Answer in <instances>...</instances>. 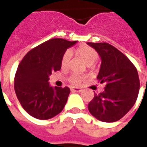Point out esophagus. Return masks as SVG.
<instances>
[{
	"instance_id": "34e87169",
	"label": "esophagus",
	"mask_w": 147,
	"mask_h": 147,
	"mask_svg": "<svg viewBox=\"0 0 147 147\" xmlns=\"http://www.w3.org/2000/svg\"><path fill=\"white\" fill-rule=\"evenodd\" d=\"M71 90L73 92H81V91L83 90L81 88H78V87H72Z\"/></svg>"
}]
</instances>
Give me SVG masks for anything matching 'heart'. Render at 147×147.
<instances>
[{
	"label": "heart",
	"instance_id": "1",
	"mask_svg": "<svg viewBox=\"0 0 147 147\" xmlns=\"http://www.w3.org/2000/svg\"><path fill=\"white\" fill-rule=\"evenodd\" d=\"M77 53L83 61L86 62L88 65L94 64L98 59V53L95 49L90 46H81L76 50ZM71 59V52L66 51L62 55L61 60V65L62 68H67ZM83 80V76L78 75V74H73L70 77V82L74 85H79L82 83Z\"/></svg>",
	"mask_w": 147,
	"mask_h": 147
}]
</instances>
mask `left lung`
Listing matches in <instances>:
<instances>
[{
  "label": "left lung",
  "instance_id": "left-lung-1",
  "mask_svg": "<svg viewBox=\"0 0 147 147\" xmlns=\"http://www.w3.org/2000/svg\"><path fill=\"white\" fill-rule=\"evenodd\" d=\"M102 59L97 80L105 83V90L95 94L88 105L92 116L103 122H115L135 105L139 94V78L132 62L109 43L87 42Z\"/></svg>",
  "mask_w": 147,
  "mask_h": 147
}]
</instances>
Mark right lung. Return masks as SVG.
Returning <instances> with one entry per match:
<instances>
[{"label":"right lung","mask_w":147,"mask_h":147,"mask_svg":"<svg viewBox=\"0 0 147 147\" xmlns=\"http://www.w3.org/2000/svg\"><path fill=\"white\" fill-rule=\"evenodd\" d=\"M63 38H52L27 53L18 66L14 89L19 102L27 113L39 120H48L64 108L70 89L52 87V72L61 70L62 55L76 43Z\"/></svg>","instance_id":"add662e5"}]
</instances>
